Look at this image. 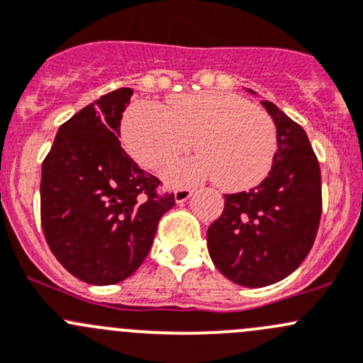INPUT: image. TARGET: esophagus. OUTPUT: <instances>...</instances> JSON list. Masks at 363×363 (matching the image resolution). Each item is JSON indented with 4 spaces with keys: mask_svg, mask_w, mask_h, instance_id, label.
I'll use <instances>...</instances> for the list:
<instances>
[{
    "mask_svg": "<svg viewBox=\"0 0 363 363\" xmlns=\"http://www.w3.org/2000/svg\"><path fill=\"white\" fill-rule=\"evenodd\" d=\"M193 195V191L189 188H179V189H175V202L177 203H182V202H186V200L189 199V196Z\"/></svg>",
    "mask_w": 363,
    "mask_h": 363,
    "instance_id": "obj_1",
    "label": "esophagus"
}]
</instances>
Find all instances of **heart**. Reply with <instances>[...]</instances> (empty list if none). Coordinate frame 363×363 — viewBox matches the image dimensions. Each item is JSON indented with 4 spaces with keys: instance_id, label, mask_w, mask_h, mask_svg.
<instances>
[{
    "instance_id": "b5f03b06",
    "label": "heart",
    "mask_w": 363,
    "mask_h": 363,
    "mask_svg": "<svg viewBox=\"0 0 363 363\" xmlns=\"http://www.w3.org/2000/svg\"><path fill=\"white\" fill-rule=\"evenodd\" d=\"M122 140L147 170H160L188 152L195 140L200 156L170 164L163 179L188 186L214 177L225 191L259 186L277 156V128L269 115L223 90L174 96L167 108L136 103L122 122Z\"/></svg>"
}]
</instances>
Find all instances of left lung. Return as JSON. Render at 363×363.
Returning <instances> with one entry per match:
<instances>
[{"instance_id": "obj_1", "label": "left lung", "mask_w": 363, "mask_h": 363, "mask_svg": "<svg viewBox=\"0 0 363 363\" xmlns=\"http://www.w3.org/2000/svg\"><path fill=\"white\" fill-rule=\"evenodd\" d=\"M262 106L277 125L273 168L250 191L225 195L223 213L207 230L214 266L245 287L289 277L314 245L323 209L321 170L307 133L269 101Z\"/></svg>"}]
</instances>
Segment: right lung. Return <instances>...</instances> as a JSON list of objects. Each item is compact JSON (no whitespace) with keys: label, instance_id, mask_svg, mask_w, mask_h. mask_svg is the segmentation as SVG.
Wrapping results in <instances>:
<instances>
[{"label":"right lung","instance_id":"obj_1","mask_svg":"<svg viewBox=\"0 0 363 363\" xmlns=\"http://www.w3.org/2000/svg\"><path fill=\"white\" fill-rule=\"evenodd\" d=\"M133 96L118 88L60 125L42 163L40 221L45 241L70 275L92 286L131 277L145 260L160 218L175 206L160 179L121 147Z\"/></svg>","mask_w":363,"mask_h":363}]
</instances>
